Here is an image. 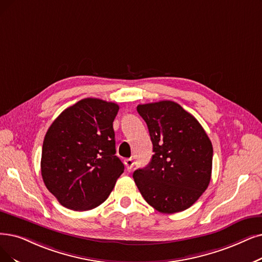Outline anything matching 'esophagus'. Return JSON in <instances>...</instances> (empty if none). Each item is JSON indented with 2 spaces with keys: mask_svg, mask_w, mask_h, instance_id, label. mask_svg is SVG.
<instances>
[{
  "mask_svg": "<svg viewBox=\"0 0 262 262\" xmlns=\"http://www.w3.org/2000/svg\"><path fill=\"white\" fill-rule=\"evenodd\" d=\"M124 165H125V167H127V170H131L132 167H133V165H134V160L133 159H131V158H129V159H125L124 160Z\"/></svg>",
  "mask_w": 262,
  "mask_h": 262,
  "instance_id": "34e87169",
  "label": "esophagus"
}]
</instances>
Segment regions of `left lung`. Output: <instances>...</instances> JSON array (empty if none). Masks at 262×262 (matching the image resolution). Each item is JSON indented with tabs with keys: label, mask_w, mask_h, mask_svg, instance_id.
Here are the masks:
<instances>
[{
	"label": "left lung",
	"mask_w": 262,
	"mask_h": 262,
	"mask_svg": "<svg viewBox=\"0 0 262 262\" xmlns=\"http://www.w3.org/2000/svg\"><path fill=\"white\" fill-rule=\"evenodd\" d=\"M148 127L150 162L134 171L133 179L145 201L164 214L190 207L211 181L213 146L202 125L173 101L140 104Z\"/></svg>",
	"instance_id": "8db88e82"
}]
</instances>
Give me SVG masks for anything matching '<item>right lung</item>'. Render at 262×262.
<instances>
[{
    "mask_svg": "<svg viewBox=\"0 0 262 262\" xmlns=\"http://www.w3.org/2000/svg\"><path fill=\"white\" fill-rule=\"evenodd\" d=\"M116 103L87 98L62 112L43 143L41 177L59 203L89 211L108 198L124 165L116 154Z\"/></svg>",
    "mask_w": 262,
    "mask_h": 262,
    "instance_id": "right-lung-1",
    "label": "right lung"
}]
</instances>
